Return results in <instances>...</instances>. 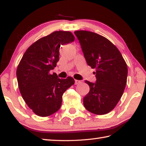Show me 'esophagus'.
I'll return each instance as SVG.
<instances>
[{
    "mask_svg": "<svg viewBox=\"0 0 146 146\" xmlns=\"http://www.w3.org/2000/svg\"><path fill=\"white\" fill-rule=\"evenodd\" d=\"M81 82L80 80H75V84H80Z\"/></svg>",
    "mask_w": 146,
    "mask_h": 146,
    "instance_id": "1",
    "label": "esophagus"
}]
</instances>
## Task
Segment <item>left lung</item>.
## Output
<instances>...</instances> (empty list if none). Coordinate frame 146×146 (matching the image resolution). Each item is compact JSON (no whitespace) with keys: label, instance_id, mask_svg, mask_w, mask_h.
I'll return each mask as SVG.
<instances>
[{"label":"left lung","instance_id":"left-lung-1","mask_svg":"<svg viewBox=\"0 0 146 146\" xmlns=\"http://www.w3.org/2000/svg\"><path fill=\"white\" fill-rule=\"evenodd\" d=\"M74 33L80 42L88 66L95 69V83L85 80L90 92L83 100L85 108L96 115L107 114L120 100L127 83V67L118 48L97 33L76 31Z\"/></svg>","mask_w":146,"mask_h":146}]
</instances>
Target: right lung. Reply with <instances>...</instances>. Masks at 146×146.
I'll return each mask as SVG.
<instances>
[{"mask_svg":"<svg viewBox=\"0 0 146 146\" xmlns=\"http://www.w3.org/2000/svg\"><path fill=\"white\" fill-rule=\"evenodd\" d=\"M70 31H54L38 39L24 53L17 70L19 88L28 107L40 117H48L60 109L62 95L75 80L59 78L49 71L59 60L60 46L72 42Z\"/></svg>","mask_w":146,"mask_h":146,"instance_id":"obj_1","label":"right lung"}]
</instances>
